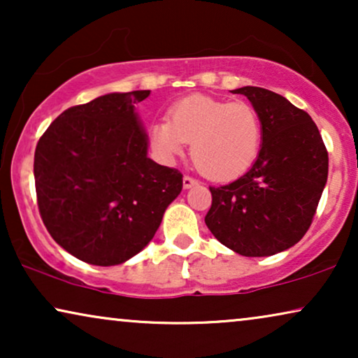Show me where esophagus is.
<instances>
[{"label":"esophagus","instance_id":"obj_1","mask_svg":"<svg viewBox=\"0 0 358 358\" xmlns=\"http://www.w3.org/2000/svg\"><path fill=\"white\" fill-rule=\"evenodd\" d=\"M195 184H197V180H195L194 178H190V176H184V179H182V185H184V189H190V187H194Z\"/></svg>","mask_w":358,"mask_h":358}]
</instances>
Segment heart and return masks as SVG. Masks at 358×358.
Segmentation results:
<instances>
[{"instance_id":"1","label":"heart","mask_w":358,"mask_h":358,"mask_svg":"<svg viewBox=\"0 0 358 358\" xmlns=\"http://www.w3.org/2000/svg\"><path fill=\"white\" fill-rule=\"evenodd\" d=\"M150 141L164 161L178 158L185 143H192L195 168L210 179L224 180L246 173L256 161L262 124L249 102L192 94L174 102L169 120L151 125Z\"/></svg>"}]
</instances>
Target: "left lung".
Listing matches in <instances>:
<instances>
[{"label": "left lung", "instance_id": "8db88e82", "mask_svg": "<svg viewBox=\"0 0 358 358\" xmlns=\"http://www.w3.org/2000/svg\"><path fill=\"white\" fill-rule=\"evenodd\" d=\"M262 124L256 163L241 178L210 187L205 223L215 238L246 257L295 246L310 228L327 180L329 158L320 130L305 110L264 87L244 86Z\"/></svg>", "mask_w": 358, "mask_h": 358}]
</instances>
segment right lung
Instances as JSON below:
<instances>
[{
    "instance_id": "add662e5",
    "label": "right lung",
    "mask_w": 358,
    "mask_h": 358,
    "mask_svg": "<svg viewBox=\"0 0 358 358\" xmlns=\"http://www.w3.org/2000/svg\"><path fill=\"white\" fill-rule=\"evenodd\" d=\"M150 91L110 92L66 109L34 155L37 205L60 246L92 266L138 254L182 190L178 169L148 158L135 104Z\"/></svg>"
}]
</instances>
